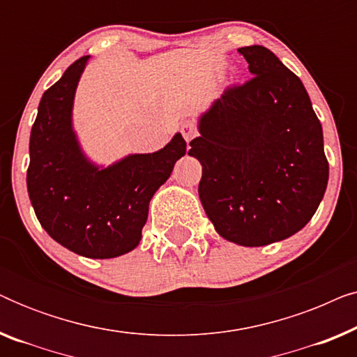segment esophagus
<instances>
[{"label": "esophagus", "mask_w": 357, "mask_h": 357, "mask_svg": "<svg viewBox=\"0 0 357 357\" xmlns=\"http://www.w3.org/2000/svg\"><path fill=\"white\" fill-rule=\"evenodd\" d=\"M180 133H182L185 141H190L198 135V131H197V126H195L192 120H185L182 126H180Z\"/></svg>", "instance_id": "obj_1"}]
</instances>
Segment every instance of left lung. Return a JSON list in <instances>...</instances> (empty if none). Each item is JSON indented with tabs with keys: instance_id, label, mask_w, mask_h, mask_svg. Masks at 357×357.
Instances as JSON below:
<instances>
[{
	"instance_id": "left-lung-1",
	"label": "left lung",
	"mask_w": 357,
	"mask_h": 357,
	"mask_svg": "<svg viewBox=\"0 0 357 357\" xmlns=\"http://www.w3.org/2000/svg\"><path fill=\"white\" fill-rule=\"evenodd\" d=\"M237 52L253 77L227 87L199 116L188 154L203 167L198 193L216 232L261 247L310 221L328 183V160L299 77L265 47Z\"/></svg>"
}]
</instances>
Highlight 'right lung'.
<instances>
[{
    "label": "right lung",
    "instance_id": "add662e5",
    "mask_svg": "<svg viewBox=\"0 0 357 357\" xmlns=\"http://www.w3.org/2000/svg\"><path fill=\"white\" fill-rule=\"evenodd\" d=\"M79 58L43 92L31 131L27 192L53 241L87 258H115L138 247L149 202L187 153L177 133L162 149L130 154L109 167L89 160L73 128Z\"/></svg>",
    "mask_w": 357,
    "mask_h": 357
}]
</instances>
